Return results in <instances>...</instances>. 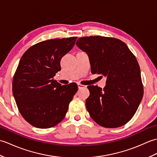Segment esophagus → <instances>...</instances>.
<instances>
[{"mask_svg": "<svg viewBox=\"0 0 157 157\" xmlns=\"http://www.w3.org/2000/svg\"><path fill=\"white\" fill-rule=\"evenodd\" d=\"M78 87L79 89H80V88H86V86L82 85V84H78Z\"/></svg>", "mask_w": 157, "mask_h": 157, "instance_id": "esophagus-1", "label": "esophagus"}]
</instances>
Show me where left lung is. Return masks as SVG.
<instances>
[{
	"instance_id": "8db88e82",
	"label": "left lung",
	"mask_w": 157,
	"mask_h": 157,
	"mask_svg": "<svg viewBox=\"0 0 157 157\" xmlns=\"http://www.w3.org/2000/svg\"><path fill=\"white\" fill-rule=\"evenodd\" d=\"M76 45L88 55L93 74L106 78L103 89L88 86L90 96L86 106L90 115L105 128L125 125L137 111L144 93L136 56L124 42L113 38L83 37Z\"/></svg>"
}]
</instances>
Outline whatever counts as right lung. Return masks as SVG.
<instances>
[{
  "instance_id": "right-lung-1",
  "label": "right lung",
  "mask_w": 157,
  "mask_h": 157,
  "mask_svg": "<svg viewBox=\"0 0 157 157\" xmlns=\"http://www.w3.org/2000/svg\"><path fill=\"white\" fill-rule=\"evenodd\" d=\"M77 37L39 42L20 59L13 77V94L22 117L33 126L46 129L64 119L69 102L78 91L75 83L54 80L60 61L75 45Z\"/></svg>"
}]
</instances>
